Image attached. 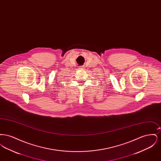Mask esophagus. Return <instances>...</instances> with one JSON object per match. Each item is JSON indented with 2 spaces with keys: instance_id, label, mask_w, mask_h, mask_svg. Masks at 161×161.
Masks as SVG:
<instances>
[{
  "instance_id": "34e87169",
  "label": "esophagus",
  "mask_w": 161,
  "mask_h": 161,
  "mask_svg": "<svg viewBox=\"0 0 161 161\" xmlns=\"http://www.w3.org/2000/svg\"><path fill=\"white\" fill-rule=\"evenodd\" d=\"M78 68L80 69H82V70H83V69H84L85 68H84L83 66H80Z\"/></svg>"
}]
</instances>
